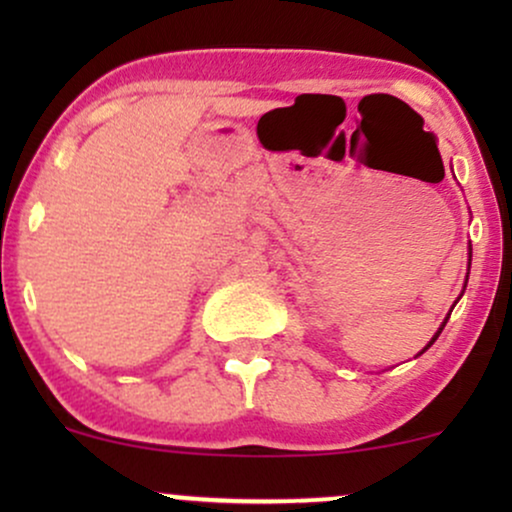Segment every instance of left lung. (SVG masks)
Returning <instances> with one entry per match:
<instances>
[{"mask_svg":"<svg viewBox=\"0 0 512 512\" xmlns=\"http://www.w3.org/2000/svg\"><path fill=\"white\" fill-rule=\"evenodd\" d=\"M469 257H472V255H469ZM445 322H448V320H445ZM445 322H443V327H445ZM443 327H440V330L436 332V337H433V339H431V344H433V342H436V339H438V334H440V332H443ZM431 344H428V346H431ZM428 346H426V349H428Z\"/></svg>","mask_w":512,"mask_h":512,"instance_id":"left-lung-1","label":"left lung"}]
</instances>
